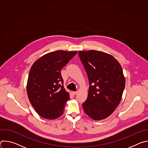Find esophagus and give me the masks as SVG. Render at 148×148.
Returning a JSON list of instances; mask_svg holds the SVG:
<instances>
[{
	"label": "esophagus",
	"mask_w": 148,
	"mask_h": 148,
	"mask_svg": "<svg viewBox=\"0 0 148 148\" xmlns=\"http://www.w3.org/2000/svg\"><path fill=\"white\" fill-rule=\"evenodd\" d=\"M72 93H73V94L74 95H76V94H77V91H73Z\"/></svg>",
	"instance_id": "esophagus-1"
}]
</instances>
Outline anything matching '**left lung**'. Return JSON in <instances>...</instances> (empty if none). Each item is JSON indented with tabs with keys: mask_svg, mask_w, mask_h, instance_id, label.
Masks as SVG:
<instances>
[{
	"mask_svg": "<svg viewBox=\"0 0 148 148\" xmlns=\"http://www.w3.org/2000/svg\"><path fill=\"white\" fill-rule=\"evenodd\" d=\"M78 55L90 84L84 111L94 120L107 118L118 106L125 88L121 66L112 56L100 51H79Z\"/></svg>",
	"mask_w": 148,
	"mask_h": 148,
	"instance_id": "8db88e82",
	"label": "left lung"
}]
</instances>
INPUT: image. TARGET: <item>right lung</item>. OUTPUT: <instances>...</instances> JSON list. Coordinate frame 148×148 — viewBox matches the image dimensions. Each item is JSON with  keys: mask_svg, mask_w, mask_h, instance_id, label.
Instances as JSON below:
<instances>
[{"mask_svg": "<svg viewBox=\"0 0 148 148\" xmlns=\"http://www.w3.org/2000/svg\"><path fill=\"white\" fill-rule=\"evenodd\" d=\"M77 53L57 50L41 57L32 65L27 93L32 105L40 116L55 119L64 112L70 94L63 86L60 71Z\"/></svg>", "mask_w": 148, "mask_h": 148, "instance_id": "right-lung-1", "label": "right lung"}]
</instances>
